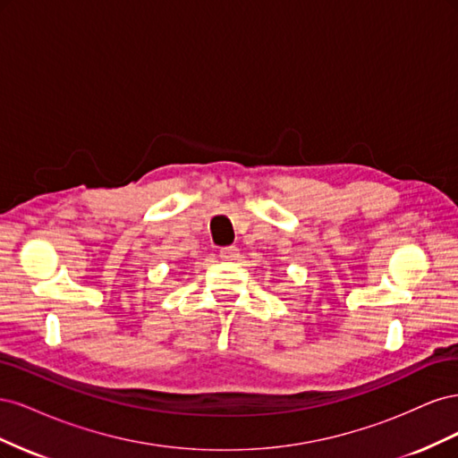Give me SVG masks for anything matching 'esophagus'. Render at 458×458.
Segmentation results:
<instances>
[{"mask_svg":"<svg viewBox=\"0 0 458 458\" xmlns=\"http://www.w3.org/2000/svg\"><path fill=\"white\" fill-rule=\"evenodd\" d=\"M219 258L225 259V261H234L239 259V248L237 246H224L219 250Z\"/></svg>","mask_w":458,"mask_h":458,"instance_id":"34e87169","label":"esophagus"}]
</instances>
